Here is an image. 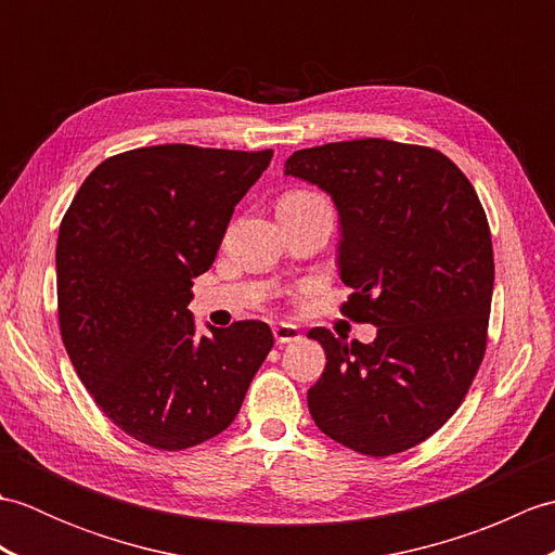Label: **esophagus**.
<instances>
[{
	"label": "esophagus",
	"mask_w": 555,
	"mask_h": 555,
	"mask_svg": "<svg viewBox=\"0 0 555 555\" xmlns=\"http://www.w3.org/2000/svg\"><path fill=\"white\" fill-rule=\"evenodd\" d=\"M271 332H274V338H276V344H279V346L293 344V340H300V328H298L296 324L279 322L274 328H271Z\"/></svg>",
	"instance_id": "obj_1"
}]
</instances>
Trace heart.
I'll return each mask as SVG.
<instances>
[{
	"mask_svg": "<svg viewBox=\"0 0 555 555\" xmlns=\"http://www.w3.org/2000/svg\"><path fill=\"white\" fill-rule=\"evenodd\" d=\"M302 195H312V193H291V195H286V197H302Z\"/></svg>",
	"mask_w": 555,
	"mask_h": 555,
	"instance_id": "1",
	"label": "heart"
}]
</instances>
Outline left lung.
Instances as JSON below:
<instances>
[{
	"label": "left lung",
	"mask_w": 555,
	"mask_h": 555,
	"mask_svg": "<svg viewBox=\"0 0 555 555\" xmlns=\"http://www.w3.org/2000/svg\"><path fill=\"white\" fill-rule=\"evenodd\" d=\"M286 176L334 199L344 314L372 344L312 328L326 367L310 391L317 427L384 457L441 429L485 358L493 250L467 176L439 150L364 138L298 150Z\"/></svg>",
	"instance_id": "obj_1"
}]
</instances>
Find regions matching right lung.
Masks as SVG:
<instances>
[{
	"instance_id": "add662e5",
	"label": "right lung",
	"mask_w": 555,
	"mask_h": 555,
	"mask_svg": "<svg viewBox=\"0 0 555 555\" xmlns=\"http://www.w3.org/2000/svg\"><path fill=\"white\" fill-rule=\"evenodd\" d=\"M271 150L155 145L104 159L59 227V326L116 427L162 451L221 434L274 346L264 322L195 332L193 279Z\"/></svg>"
}]
</instances>
